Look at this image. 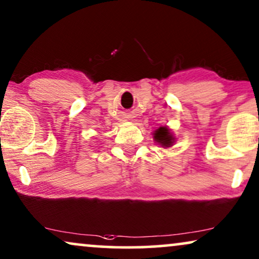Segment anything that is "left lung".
Masks as SVG:
<instances>
[{"mask_svg": "<svg viewBox=\"0 0 259 259\" xmlns=\"http://www.w3.org/2000/svg\"><path fill=\"white\" fill-rule=\"evenodd\" d=\"M154 140L156 141L157 143H160L162 147L167 148L173 146L175 137L167 126H160L156 132L154 133Z\"/></svg>", "mask_w": 259, "mask_h": 259, "instance_id": "1", "label": "left lung"}]
</instances>
